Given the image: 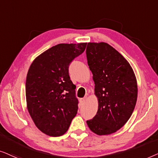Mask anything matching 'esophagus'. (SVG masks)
Segmentation results:
<instances>
[{"label": "esophagus", "mask_w": 158, "mask_h": 158, "mask_svg": "<svg viewBox=\"0 0 158 158\" xmlns=\"http://www.w3.org/2000/svg\"><path fill=\"white\" fill-rule=\"evenodd\" d=\"M87 96L84 97L83 98H81V103H84V102H85V101L87 100Z\"/></svg>", "instance_id": "34e87169"}]
</instances>
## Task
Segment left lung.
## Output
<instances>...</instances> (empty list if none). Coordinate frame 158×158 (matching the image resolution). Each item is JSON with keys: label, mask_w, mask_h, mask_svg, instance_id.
I'll list each match as a JSON object with an SVG mask.
<instances>
[{"label": "left lung", "mask_w": 158, "mask_h": 158, "mask_svg": "<svg viewBox=\"0 0 158 158\" xmlns=\"http://www.w3.org/2000/svg\"><path fill=\"white\" fill-rule=\"evenodd\" d=\"M86 54L98 100L97 114L87 123L98 135L115 133L124 126L135 108V74L124 57L108 43H89Z\"/></svg>", "instance_id": "obj_1"}]
</instances>
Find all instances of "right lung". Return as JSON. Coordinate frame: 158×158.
<instances>
[{
    "mask_svg": "<svg viewBox=\"0 0 158 158\" xmlns=\"http://www.w3.org/2000/svg\"><path fill=\"white\" fill-rule=\"evenodd\" d=\"M86 46L87 43L58 44L37 56L29 67L27 109L35 126L48 136L64 134L77 115L79 102L69 66Z\"/></svg>",
    "mask_w": 158,
    "mask_h": 158,
    "instance_id": "right-lung-1",
    "label": "right lung"
}]
</instances>
